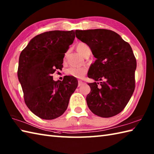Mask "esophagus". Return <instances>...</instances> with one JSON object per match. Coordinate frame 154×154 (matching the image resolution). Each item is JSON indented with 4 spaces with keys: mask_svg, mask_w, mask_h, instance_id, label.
I'll return each instance as SVG.
<instances>
[{
    "mask_svg": "<svg viewBox=\"0 0 154 154\" xmlns=\"http://www.w3.org/2000/svg\"><path fill=\"white\" fill-rule=\"evenodd\" d=\"M83 84H84V82H83L82 81L79 80V81H78V87H81V85H83Z\"/></svg>",
    "mask_w": 154,
    "mask_h": 154,
    "instance_id": "34e87169",
    "label": "esophagus"
}]
</instances>
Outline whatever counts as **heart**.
I'll return each mask as SVG.
<instances>
[{"label":"heart","mask_w":154,"mask_h":154,"mask_svg":"<svg viewBox=\"0 0 154 154\" xmlns=\"http://www.w3.org/2000/svg\"><path fill=\"white\" fill-rule=\"evenodd\" d=\"M76 50L82 56H84L87 53H91L89 46L87 44L84 43V42L78 43L76 45ZM66 73L68 75H71V76L77 78V79H81L87 73V69L85 67H71L67 69Z\"/></svg>","instance_id":"obj_1"}]
</instances>
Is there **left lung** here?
<instances>
[{"instance_id":"obj_1","label":"left lung","mask_w":154,"mask_h":154,"mask_svg":"<svg viewBox=\"0 0 154 154\" xmlns=\"http://www.w3.org/2000/svg\"><path fill=\"white\" fill-rule=\"evenodd\" d=\"M76 37L89 45L95 61L88 77L103 82L88 85L86 100L91 112L109 118L122 111L135 89L136 60L132 48L115 32L106 29L75 30Z\"/></svg>"}]
</instances>
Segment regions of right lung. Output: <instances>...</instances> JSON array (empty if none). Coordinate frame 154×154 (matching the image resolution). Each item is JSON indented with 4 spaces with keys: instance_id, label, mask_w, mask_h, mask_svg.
I'll return each mask as SVG.
<instances>
[{
    "instance_id": "right-lung-1",
    "label": "right lung",
    "mask_w": 154,
    "mask_h": 154,
    "mask_svg": "<svg viewBox=\"0 0 154 154\" xmlns=\"http://www.w3.org/2000/svg\"><path fill=\"white\" fill-rule=\"evenodd\" d=\"M75 37L74 30L44 32L32 38L20 55L18 77L25 103L40 119L61 116L78 85L73 76H65L62 81L51 76L63 67L65 54Z\"/></svg>"
}]
</instances>
